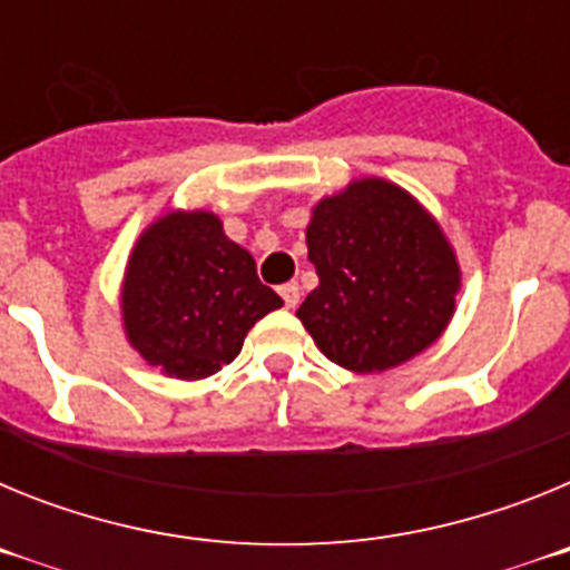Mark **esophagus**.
I'll return each instance as SVG.
<instances>
[{"label": "esophagus", "instance_id": "obj_1", "mask_svg": "<svg viewBox=\"0 0 570 570\" xmlns=\"http://www.w3.org/2000/svg\"><path fill=\"white\" fill-rule=\"evenodd\" d=\"M279 296L285 299L288 308H296V305H299V285H296V282H285L279 288Z\"/></svg>", "mask_w": 570, "mask_h": 570}]
</instances>
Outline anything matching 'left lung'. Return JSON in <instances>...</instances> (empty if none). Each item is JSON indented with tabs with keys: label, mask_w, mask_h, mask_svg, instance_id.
I'll list each match as a JSON object with an SVG mask.
<instances>
[{
	"label": "left lung",
	"mask_w": 570,
	"mask_h": 570,
	"mask_svg": "<svg viewBox=\"0 0 570 570\" xmlns=\"http://www.w3.org/2000/svg\"><path fill=\"white\" fill-rule=\"evenodd\" d=\"M320 285L296 316L347 371H387L425 351L454 314L460 268L414 196L362 179L322 199L308 225Z\"/></svg>",
	"instance_id": "1"
}]
</instances>
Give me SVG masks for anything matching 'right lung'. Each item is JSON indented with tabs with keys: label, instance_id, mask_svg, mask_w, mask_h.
<instances>
[{
	"label": "right lung",
	"instance_id": "right-lung-1",
	"mask_svg": "<svg viewBox=\"0 0 570 570\" xmlns=\"http://www.w3.org/2000/svg\"><path fill=\"white\" fill-rule=\"evenodd\" d=\"M282 299L214 214H168L136 242L122 291L130 345L165 374L203 380L242 351Z\"/></svg>",
	"mask_w": 570,
	"mask_h": 570
}]
</instances>
